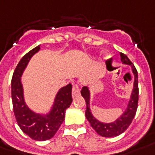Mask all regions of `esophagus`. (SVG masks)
<instances>
[{
	"mask_svg": "<svg viewBox=\"0 0 155 155\" xmlns=\"http://www.w3.org/2000/svg\"><path fill=\"white\" fill-rule=\"evenodd\" d=\"M80 87L78 85H74L73 86V88H72V96L73 97H76L80 94Z\"/></svg>",
	"mask_w": 155,
	"mask_h": 155,
	"instance_id": "esophagus-1",
	"label": "esophagus"
}]
</instances>
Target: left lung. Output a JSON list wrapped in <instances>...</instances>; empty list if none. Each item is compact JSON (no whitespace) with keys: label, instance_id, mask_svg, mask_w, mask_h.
Listing matches in <instances>:
<instances>
[{"label":"left lung","instance_id":"8db88e82","mask_svg":"<svg viewBox=\"0 0 155 155\" xmlns=\"http://www.w3.org/2000/svg\"><path fill=\"white\" fill-rule=\"evenodd\" d=\"M120 59L124 64L130 65L131 67V71L134 75V82H133V89L130 94V100L126 108L125 112L122 114L116 120L111 123H104L97 120L91 114L90 108V99H91V92L87 86H83L81 91V96L86 101V117L87 120L90 122L91 127L99 134L104 137H114L116 136L120 135L128 128L133 118L135 117L136 112L138 105V74L136 69L135 66L127 58V56L124 53H120Z\"/></svg>","mask_w":155,"mask_h":155}]
</instances>
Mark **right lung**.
<instances>
[{
	"mask_svg": "<svg viewBox=\"0 0 155 155\" xmlns=\"http://www.w3.org/2000/svg\"><path fill=\"white\" fill-rule=\"evenodd\" d=\"M41 49L37 46L26 53L17 65L12 78V100L16 120L20 129L36 141L51 138L58 131L65 118V111L72 103V85L69 84L58 91L51 110L46 114L32 111L25 101L22 74L30 58Z\"/></svg>",
	"mask_w": 155,
	"mask_h": 155,
	"instance_id": "right-lung-1",
	"label": "right lung"
}]
</instances>
